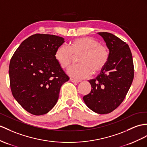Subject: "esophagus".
<instances>
[{
	"instance_id": "obj_1",
	"label": "esophagus",
	"mask_w": 147,
	"mask_h": 147,
	"mask_svg": "<svg viewBox=\"0 0 147 147\" xmlns=\"http://www.w3.org/2000/svg\"><path fill=\"white\" fill-rule=\"evenodd\" d=\"M70 81L71 82H73V83H78V82H81V80H76L74 79V78H70Z\"/></svg>"
}]
</instances>
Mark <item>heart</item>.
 Wrapping results in <instances>:
<instances>
[{
  "instance_id": "obj_1",
  "label": "heart",
  "mask_w": 147,
  "mask_h": 147,
  "mask_svg": "<svg viewBox=\"0 0 147 147\" xmlns=\"http://www.w3.org/2000/svg\"><path fill=\"white\" fill-rule=\"evenodd\" d=\"M80 63L71 67L68 71L76 80H81L102 71L110 59L107 47L100 44L98 40L91 37H83L70 42L68 47L60 45L56 49L54 57L57 63L63 69L69 68L75 56L79 55Z\"/></svg>"
}]
</instances>
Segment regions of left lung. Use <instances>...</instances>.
I'll return each instance as SVG.
<instances>
[{"mask_svg":"<svg viewBox=\"0 0 147 147\" xmlns=\"http://www.w3.org/2000/svg\"><path fill=\"white\" fill-rule=\"evenodd\" d=\"M110 51L107 65L94 79L88 80L91 92L83 99L85 104L99 114L112 112L123 101L134 77V67L129 46L115 35L98 32Z\"/></svg>","mask_w":147,"mask_h":147,"instance_id":"1","label":"left lung"}]
</instances>
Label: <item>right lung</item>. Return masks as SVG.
<instances>
[{
  "mask_svg": "<svg viewBox=\"0 0 147 147\" xmlns=\"http://www.w3.org/2000/svg\"><path fill=\"white\" fill-rule=\"evenodd\" d=\"M64 38L36 34L24 40L9 65L10 85L17 102L28 112L42 115L58 100L61 86L69 80L55 59Z\"/></svg>",
  "mask_w": 147,
  "mask_h": 147,
  "instance_id": "obj_1",
  "label": "right lung"
}]
</instances>
